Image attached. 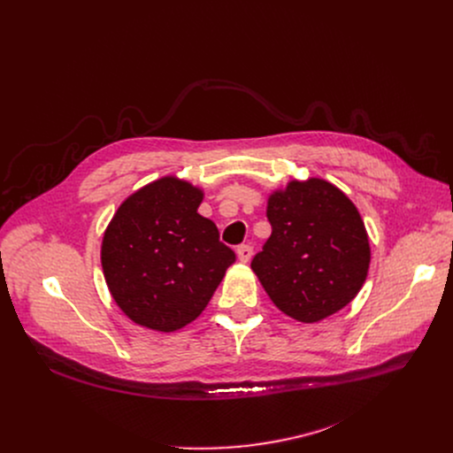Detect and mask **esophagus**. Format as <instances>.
Here are the masks:
<instances>
[{"mask_svg": "<svg viewBox=\"0 0 453 453\" xmlns=\"http://www.w3.org/2000/svg\"><path fill=\"white\" fill-rule=\"evenodd\" d=\"M236 256H238L240 264H247L250 260V256H252V247L250 245H240L236 249Z\"/></svg>", "mask_w": 453, "mask_h": 453, "instance_id": "esophagus-1", "label": "esophagus"}]
</instances>
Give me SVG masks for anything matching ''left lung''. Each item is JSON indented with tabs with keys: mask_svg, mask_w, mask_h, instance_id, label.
Segmentation results:
<instances>
[{
	"mask_svg": "<svg viewBox=\"0 0 453 453\" xmlns=\"http://www.w3.org/2000/svg\"><path fill=\"white\" fill-rule=\"evenodd\" d=\"M273 234L250 269L288 317L319 322L360 292L371 262L369 236L357 206L335 184L288 180L267 199Z\"/></svg>",
	"mask_w": 453,
	"mask_h": 453,
	"instance_id": "8db88e82",
	"label": "left lung"
}]
</instances>
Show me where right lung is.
<instances>
[{
    "instance_id": "1",
    "label": "right lung",
    "mask_w": 453,
    "mask_h": 453,
    "mask_svg": "<svg viewBox=\"0 0 453 453\" xmlns=\"http://www.w3.org/2000/svg\"><path fill=\"white\" fill-rule=\"evenodd\" d=\"M199 186L166 175L128 196L111 219L100 260L107 288L138 326L170 334L196 320L234 262L197 213Z\"/></svg>"
}]
</instances>
